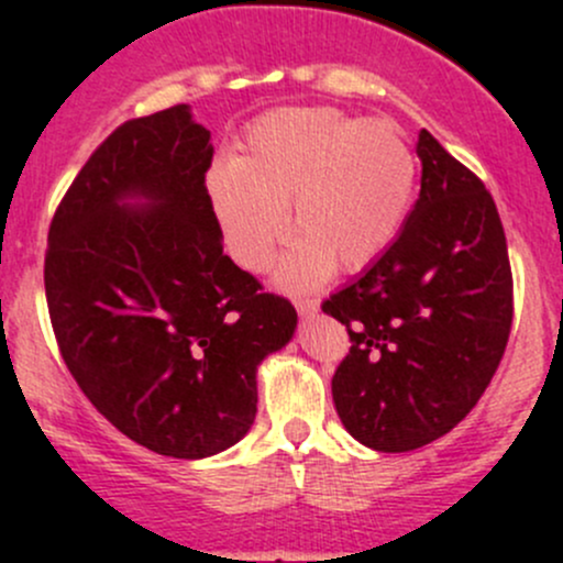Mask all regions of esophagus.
<instances>
[{"mask_svg":"<svg viewBox=\"0 0 563 563\" xmlns=\"http://www.w3.org/2000/svg\"><path fill=\"white\" fill-rule=\"evenodd\" d=\"M297 313L302 316V318H310V316H316L318 313V302L316 299H297Z\"/></svg>","mask_w":563,"mask_h":563,"instance_id":"esophagus-1","label":"esophagus"}]
</instances>
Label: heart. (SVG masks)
Segmentation results:
<instances>
[{
  "label": "heart",
  "mask_w": 563,
  "mask_h": 563,
  "mask_svg": "<svg viewBox=\"0 0 563 563\" xmlns=\"http://www.w3.org/2000/svg\"><path fill=\"white\" fill-rule=\"evenodd\" d=\"M417 161L391 124L356 122L327 108H280L247 130L231 163L209 174V203L231 258L269 269L283 288H313L382 258L406 225Z\"/></svg>",
  "instance_id": "heart-1"
}]
</instances>
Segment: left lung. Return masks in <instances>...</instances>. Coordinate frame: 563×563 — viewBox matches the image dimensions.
<instances>
[{
    "instance_id": "left-lung-1",
    "label": "left lung",
    "mask_w": 563,
    "mask_h": 563,
    "mask_svg": "<svg viewBox=\"0 0 563 563\" xmlns=\"http://www.w3.org/2000/svg\"><path fill=\"white\" fill-rule=\"evenodd\" d=\"M422 190L378 261L323 302L349 327L332 378L343 428L376 452H411L465 419L512 327V269L490 192L428 130Z\"/></svg>"
}]
</instances>
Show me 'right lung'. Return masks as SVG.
<instances>
[{
    "mask_svg": "<svg viewBox=\"0 0 563 563\" xmlns=\"http://www.w3.org/2000/svg\"><path fill=\"white\" fill-rule=\"evenodd\" d=\"M209 166L190 106L130 119L65 192L45 253L67 371L113 428L179 460L245 439L258 365L297 329L291 302L223 253Z\"/></svg>",
    "mask_w": 563,
    "mask_h": 563,
    "instance_id": "add662e5",
    "label": "right lung"
}]
</instances>
